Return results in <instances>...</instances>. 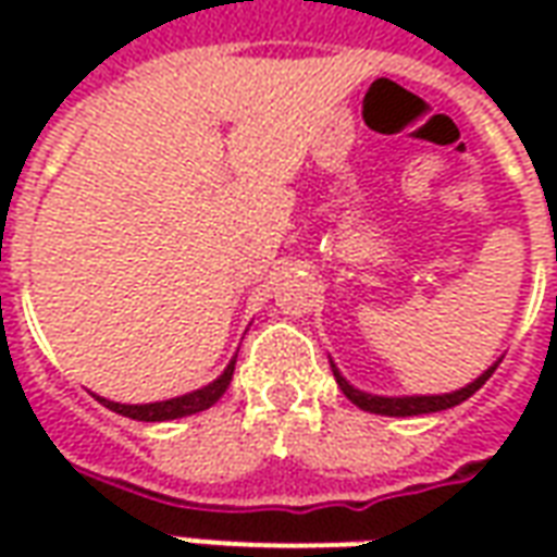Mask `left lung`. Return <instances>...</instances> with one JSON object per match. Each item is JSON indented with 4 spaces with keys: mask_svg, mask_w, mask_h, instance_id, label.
Instances as JSON below:
<instances>
[{
    "mask_svg": "<svg viewBox=\"0 0 557 557\" xmlns=\"http://www.w3.org/2000/svg\"><path fill=\"white\" fill-rule=\"evenodd\" d=\"M498 363H502V358L492 363L490 370H483L474 382H468L466 387H459V391H450V394H414V397H379V394H367L361 387L351 385L349 379L339 373L334 361H331V370H334V379H337L339 391H343L358 409L370 411V414H387V418H411V414H432V411L454 409L459 403H466L474 391H480V387L486 385V379L495 373Z\"/></svg>",
    "mask_w": 557,
    "mask_h": 557,
    "instance_id": "obj_1",
    "label": "left lung"
}]
</instances>
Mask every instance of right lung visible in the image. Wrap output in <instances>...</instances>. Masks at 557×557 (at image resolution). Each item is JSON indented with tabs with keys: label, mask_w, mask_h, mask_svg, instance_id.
Wrapping results in <instances>:
<instances>
[{
	"label": "right lung",
	"mask_w": 557,
	"mask_h": 557,
	"mask_svg": "<svg viewBox=\"0 0 557 557\" xmlns=\"http://www.w3.org/2000/svg\"><path fill=\"white\" fill-rule=\"evenodd\" d=\"M235 358H238V355H232V361L226 363V370H223L214 382H208L206 387L190 391V394H182V397L163 399V403H143V406H125V403H113V399L103 397H98V403L107 406L110 411H115V414H125V418L131 420H146V423L187 418V414H196V411L211 409V406L226 394V387H230L232 382V373H235Z\"/></svg>",
	"instance_id": "right-lung-1"
}]
</instances>
